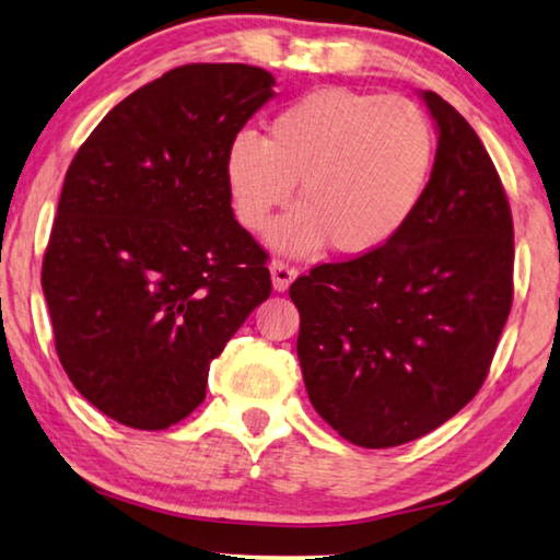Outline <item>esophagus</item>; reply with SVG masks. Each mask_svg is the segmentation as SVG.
<instances>
[{"mask_svg":"<svg viewBox=\"0 0 560 560\" xmlns=\"http://www.w3.org/2000/svg\"><path fill=\"white\" fill-rule=\"evenodd\" d=\"M270 275H272V288L282 292L290 288V282L298 278V268L285 260H272L270 262Z\"/></svg>","mask_w":560,"mask_h":560,"instance_id":"esophagus-1","label":"esophagus"}]
</instances>
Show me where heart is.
I'll list each match as a JSON object with an SVG mask.
<instances>
[{
  "label": "heart",
  "instance_id": "b5f03b06",
  "mask_svg": "<svg viewBox=\"0 0 560 560\" xmlns=\"http://www.w3.org/2000/svg\"><path fill=\"white\" fill-rule=\"evenodd\" d=\"M434 136L419 106L399 96L319 89L292 101L268 136H233L225 183L235 218L262 231L298 183L300 208L272 228L285 253L374 250L401 231L424 196Z\"/></svg>",
  "mask_w": 560,
  "mask_h": 560
}]
</instances>
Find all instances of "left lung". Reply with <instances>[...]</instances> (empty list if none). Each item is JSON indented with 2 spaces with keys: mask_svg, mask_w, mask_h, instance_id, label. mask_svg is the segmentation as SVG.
Wrapping results in <instances>:
<instances>
[{
  "mask_svg": "<svg viewBox=\"0 0 560 560\" xmlns=\"http://www.w3.org/2000/svg\"><path fill=\"white\" fill-rule=\"evenodd\" d=\"M439 128L427 190L401 231L290 285L310 401L347 442L407 444L469 405L513 302V220L469 121L424 91Z\"/></svg>",
  "mask_w": 560,
  "mask_h": 560,
  "instance_id": "8db88e82",
  "label": "left lung"
}]
</instances>
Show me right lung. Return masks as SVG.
Masks as SVG:
<instances>
[{"label": "right lung", "mask_w": 560, "mask_h": 560, "mask_svg": "<svg viewBox=\"0 0 560 560\" xmlns=\"http://www.w3.org/2000/svg\"><path fill=\"white\" fill-rule=\"evenodd\" d=\"M272 86L247 63H186L116 104L73 155L42 290L63 372L118 424L186 419L210 360L270 298L225 151Z\"/></svg>", "instance_id": "right-lung-1"}]
</instances>
